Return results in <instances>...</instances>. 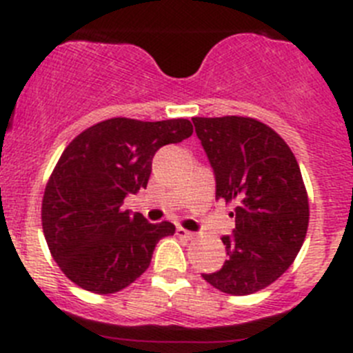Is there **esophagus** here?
Listing matches in <instances>:
<instances>
[{
  "mask_svg": "<svg viewBox=\"0 0 353 353\" xmlns=\"http://www.w3.org/2000/svg\"><path fill=\"white\" fill-rule=\"evenodd\" d=\"M177 236L181 237V239H186V241H192L193 237H195V234H193V232H190V230H186V228H183V227H177Z\"/></svg>",
  "mask_w": 353,
  "mask_h": 353,
  "instance_id": "34e87169",
  "label": "esophagus"
}]
</instances>
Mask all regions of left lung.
<instances>
[{"mask_svg": "<svg viewBox=\"0 0 353 353\" xmlns=\"http://www.w3.org/2000/svg\"><path fill=\"white\" fill-rule=\"evenodd\" d=\"M193 125L214 170L216 199L236 204V228L221 237L228 259L202 278L225 294H255L290 268L306 237L310 204L299 163L253 117H193Z\"/></svg>", "mask_w": 353, "mask_h": 353, "instance_id": "8db88e82", "label": "left lung"}]
</instances>
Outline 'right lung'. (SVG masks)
I'll list each match as a JSON object with an SVG mask.
<instances>
[{
	"label": "right lung",
	"instance_id": "obj_1",
	"mask_svg": "<svg viewBox=\"0 0 353 353\" xmlns=\"http://www.w3.org/2000/svg\"><path fill=\"white\" fill-rule=\"evenodd\" d=\"M192 133L188 119L112 117L66 145L42 200L43 236L66 278L94 294H114L149 268L157 243L176 227L123 211V200L148 186L161 145Z\"/></svg>",
	"mask_w": 353,
	"mask_h": 353
}]
</instances>
